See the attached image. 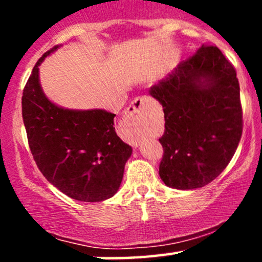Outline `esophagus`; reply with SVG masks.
<instances>
[{"instance_id": "1", "label": "esophagus", "mask_w": 262, "mask_h": 262, "mask_svg": "<svg viewBox=\"0 0 262 262\" xmlns=\"http://www.w3.org/2000/svg\"><path fill=\"white\" fill-rule=\"evenodd\" d=\"M148 103L149 98L145 97V96L137 97L132 102V104L127 108V112H125V119H127V122L134 125L133 140L135 143H139V140L141 139V134H143L141 123H143V119L146 116Z\"/></svg>"}]
</instances>
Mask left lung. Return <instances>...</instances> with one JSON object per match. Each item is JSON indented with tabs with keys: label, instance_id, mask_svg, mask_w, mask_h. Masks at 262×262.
<instances>
[{
	"label": "left lung",
	"instance_id": "8db88e82",
	"mask_svg": "<svg viewBox=\"0 0 262 262\" xmlns=\"http://www.w3.org/2000/svg\"><path fill=\"white\" fill-rule=\"evenodd\" d=\"M149 95L160 102L165 117L161 180L176 189L208 185L229 164L243 133L234 66L217 47L203 44Z\"/></svg>",
	"mask_w": 262,
	"mask_h": 262
}]
</instances>
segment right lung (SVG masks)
Instances as JSON below:
<instances>
[{
	"label": "right lung",
	"mask_w": 262,
	"mask_h": 262,
	"mask_svg": "<svg viewBox=\"0 0 262 262\" xmlns=\"http://www.w3.org/2000/svg\"><path fill=\"white\" fill-rule=\"evenodd\" d=\"M38 60L22 97L23 123L29 148L45 179L66 196L82 202L113 197L123 180L132 146L114 129L116 114L104 110H69L45 96Z\"/></svg>",
	"instance_id": "obj_1"
}]
</instances>
